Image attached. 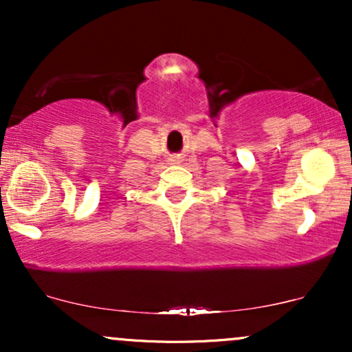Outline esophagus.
I'll use <instances>...</instances> for the list:
<instances>
[{
    "mask_svg": "<svg viewBox=\"0 0 352 352\" xmlns=\"http://www.w3.org/2000/svg\"><path fill=\"white\" fill-rule=\"evenodd\" d=\"M170 162H172V164H180V159H179V157H172Z\"/></svg>",
    "mask_w": 352,
    "mask_h": 352,
    "instance_id": "obj_1",
    "label": "esophagus"
}]
</instances>
